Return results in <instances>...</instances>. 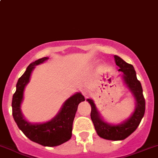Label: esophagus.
<instances>
[{
	"label": "esophagus",
	"mask_w": 158,
	"mask_h": 158,
	"mask_svg": "<svg viewBox=\"0 0 158 158\" xmlns=\"http://www.w3.org/2000/svg\"><path fill=\"white\" fill-rule=\"evenodd\" d=\"M82 95H83L85 97H88L90 95V92L88 90H84L83 92H82Z\"/></svg>",
	"instance_id": "1"
}]
</instances>
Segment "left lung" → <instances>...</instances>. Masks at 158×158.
Returning a JSON list of instances; mask_svg holds the SVG:
<instances>
[{
  "instance_id": "left-lung-1",
  "label": "left lung",
  "mask_w": 158,
  "mask_h": 158,
  "mask_svg": "<svg viewBox=\"0 0 158 158\" xmlns=\"http://www.w3.org/2000/svg\"><path fill=\"white\" fill-rule=\"evenodd\" d=\"M114 60L116 65L119 66L118 71L124 73L123 78L125 83L128 85L136 100V109L131 117L120 125H109L101 118L93 101L91 99H87V101L91 105V119L98 136L104 139L119 141L128 138L138 127L145 111V99L143 95L142 86L140 81L137 79L134 66L127 63L118 56H114Z\"/></svg>"
}]
</instances>
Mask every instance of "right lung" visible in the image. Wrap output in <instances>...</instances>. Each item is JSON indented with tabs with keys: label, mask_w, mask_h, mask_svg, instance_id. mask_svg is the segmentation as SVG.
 I'll return each mask as SVG.
<instances>
[{
	"label": "right lung",
	"mask_w": 158,
	"mask_h": 158,
	"mask_svg": "<svg viewBox=\"0 0 158 158\" xmlns=\"http://www.w3.org/2000/svg\"><path fill=\"white\" fill-rule=\"evenodd\" d=\"M47 57L39 59L30 63L25 73L17 81L16 92L13 95L12 114L18 128L32 141L47 147H55L66 142L71 138L73 123L78 106L85 98L81 93H76L65 102L61 111L50 122L32 125L23 118L20 111L23 90L29 82L30 74L35 66L44 63Z\"/></svg>",
	"instance_id": "add662e5"
}]
</instances>
